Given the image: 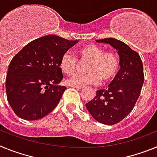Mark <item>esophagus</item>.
Here are the masks:
<instances>
[{"label": "esophagus", "mask_w": 157, "mask_h": 157, "mask_svg": "<svg viewBox=\"0 0 157 157\" xmlns=\"http://www.w3.org/2000/svg\"><path fill=\"white\" fill-rule=\"evenodd\" d=\"M71 87H74V88L77 89H82L84 86H71Z\"/></svg>", "instance_id": "obj_1"}]
</instances>
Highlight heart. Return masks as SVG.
<instances>
[{"label": "heart", "instance_id": "1", "mask_svg": "<svg viewBox=\"0 0 157 157\" xmlns=\"http://www.w3.org/2000/svg\"><path fill=\"white\" fill-rule=\"evenodd\" d=\"M78 56L86 64L85 74L75 75L67 80L70 86H85L107 83L114 79L120 71V62L118 54L113 50L105 51L95 44H88L77 48ZM59 68L67 75L74 74L78 65V58L72 52H65L59 59Z\"/></svg>", "mask_w": 157, "mask_h": 157}]
</instances>
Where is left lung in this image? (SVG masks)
<instances>
[{"label": "left lung", "mask_w": 157, "mask_h": 157, "mask_svg": "<svg viewBox=\"0 0 157 157\" xmlns=\"http://www.w3.org/2000/svg\"><path fill=\"white\" fill-rule=\"evenodd\" d=\"M107 43L118 51L120 69L106 90L86 104L89 112L99 123L113 125L120 123L134 109L143 86V64L139 54L129 45L116 38L97 40Z\"/></svg>", "instance_id": "8db88e82"}]
</instances>
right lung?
Wrapping results in <instances>:
<instances>
[{
  "label": "right lung",
  "mask_w": 157,
  "mask_h": 157,
  "mask_svg": "<svg viewBox=\"0 0 157 157\" xmlns=\"http://www.w3.org/2000/svg\"><path fill=\"white\" fill-rule=\"evenodd\" d=\"M78 41L46 35L30 41L9 63L5 87L13 112L26 120H36L52 112L67 87L59 59Z\"/></svg>",
  "instance_id": "1"
}]
</instances>
